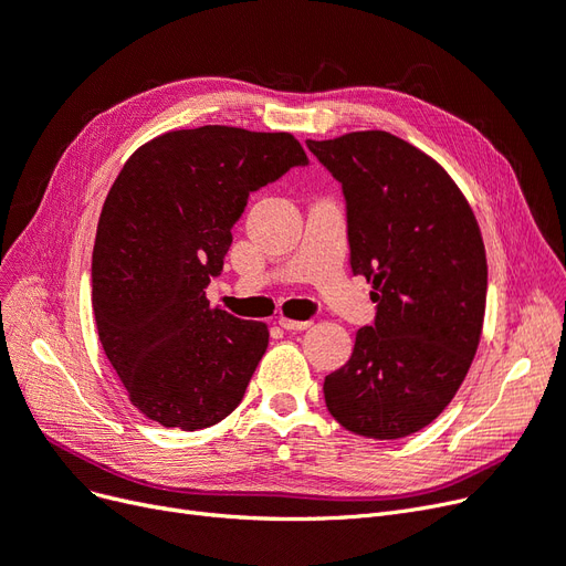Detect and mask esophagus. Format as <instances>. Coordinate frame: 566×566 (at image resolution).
I'll list each match as a JSON object with an SVG mask.
<instances>
[{
	"label": "esophagus",
	"mask_w": 566,
	"mask_h": 566,
	"mask_svg": "<svg viewBox=\"0 0 566 566\" xmlns=\"http://www.w3.org/2000/svg\"><path fill=\"white\" fill-rule=\"evenodd\" d=\"M280 326H282V328H286V331H305V328H310V326H312V322H310V319H305V322H298V319L280 317Z\"/></svg>",
	"instance_id": "1"
}]
</instances>
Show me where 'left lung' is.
<instances>
[{"instance_id": "8db88e82", "label": "left lung", "mask_w": 566, "mask_h": 566, "mask_svg": "<svg viewBox=\"0 0 566 566\" xmlns=\"http://www.w3.org/2000/svg\"><path fill=\"white\" fill-rule=\"evenodd\" d=\"M343 184L349 265L373 282V326L326 375L328 412L394 441L431 424L462 387L483 333L488 259L467 198L433 158L385 130L307 139Z\"/></svg>"}]
</instances>
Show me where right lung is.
<instances>
[{
    "instance_id": "obj_1",
    "label": "right lung",
    "mask_w": 566,
    "mask_h": 566,
    "mask_svg": "<svg viewBox=\"0 0 566 566\" xmlns=\"http://www.w3.org/2000/svg\"><path fill=\"white\" fill-rule=\"evenodd\" d=\"M307 165L289 133L202 125L128 158L104 200L93 249L99 343L130 403L163 427L198 431L233 412L268 347V326L212 307L251 191Z\"/></svg>"
}]
</instances>
